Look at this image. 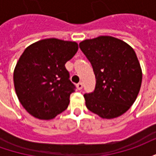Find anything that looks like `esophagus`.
<instances>
[{
	"instance_id": "esophagus-1",
	"label": "esophagus",
	"mask_w": 156,
	"mask_h": 156,
	"mask_svg": "<svg viewBox=\"0 0 156 156\" xmlns=\"http://www.w3.org/2000/svg\"><path fill=\"white\" fill-rule=\"evenodd\" d=\"M77 88H78V90H81L82 88H83V83H78V84H77Z\"/></svg>"
}]
</instances>
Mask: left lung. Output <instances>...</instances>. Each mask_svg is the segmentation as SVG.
Listing matches in <instances>:
<instances>
[{
  "label": "left lung",
  "instance_id": "1",
  "mask_svg": "<svg viewBox=\"0 0 156 156\" xmlns=\"http://www.w3.org/2000/svg\"><path fill=\"white\" fill-rule=\"evenodd\" d=\"M79 48L90 62L96 78L94 91L83 95L88 110L103 119L124 114L135 101L142 82L134 49L109 36L84 40Z\"/></svg>",
  "mask_w": 156,
  "mask_h": 156
}]
</instances>
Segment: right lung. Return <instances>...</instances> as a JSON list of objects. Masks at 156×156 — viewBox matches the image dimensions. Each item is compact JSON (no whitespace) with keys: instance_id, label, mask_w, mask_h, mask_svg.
<instances>
[{"instance_id":"1","label":"right lung","mask_w":156,"mask_h":156,"mask_svg":"<svg viewBox=\"0 0 156 156\" xmlns=\"http://www.w3.org/2000/svg\"><path fill=\"white\" fill-rule=\"evenodd\" d=\"M75 41L41 40L26 48L16 65L13 80L19 101L40 119H51L68 108L75 86L65 63L78 51Z\"/></svg>"}]
</instances>
